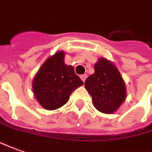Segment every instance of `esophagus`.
<instances>
[{"instance_id":"obj_1","label":"esophagus","mask_w":152,"mask_h":152,"mask_svg":"<svg viewBox=\"0 0 152 152\" xmlns=\"http://www.w3.org/2000/svg\"><path fill=\"white\" fill-rule=\"evenodd\" d=\"M86 78H87L86 74H83V75H80V79L82 80V81H83V82H85V81H86Z\"/></svg>"}]
</instances>
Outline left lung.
<instances>
[{
	"mask_svg": "<svg viewBox=\"0 0 152 152\" xmlns=\"http://www.w3.org/2000/svg\"><path fill=\"white\" fill-rule=\"evenodd\" d=\"M94 106L104 113H112L126 98V87L120 73L112 62L100 58L94 64V73L85 82Z\"/></svg>",
	"mask_w": 152,
	"mask_h": 152,
	"instance_id": "8db88e82",
	"label": "left lung"
}]
</instances>
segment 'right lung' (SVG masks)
<instances>
[{
    "mask_svg": "<svg viewBox=\"0 0 152 152\" xmlns=\"http://www.w3.org/2000/svg\"><path fill=\"white\" fill-rule=\"evenodd\" d=\"M64 56L61 51L48 58L34 80L33 90L36 99L48 110L64 105L72 92L83 85L72 66L65 64Z\"/></svg>",
    "mask_w": 152,
    "mask_h": 152,
    "instance_id": "right-lung-1",
    "label": "right lung"
}]
</instances>
